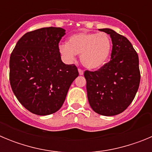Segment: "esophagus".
<instances>
[{
  "instance_id": "obj_1",
  "label": "esophagus",
  "mask_w": 152,
  "mask_h": 152,
  "mask_svg": "<svg viewBox=\"0 0 152 152\" xmlns=\"http://www.w3.org/2000/svg\"><path fill=\"white\" fill-rule=\"evenodd\" d=\"M78 73H79V75H84V71L79 68V69H78Z\"/></svg>"
}]
</instances>
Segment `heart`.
Wrapping results in <instances>:
<instances>
[{
    "label": "heart",
    "instance_id": "heart-1",
    "mask_svg": "<svg viewBox=\"0 0 152 152\" xmlns=\"http://www.w3.org/2000/svg\"><path fill=\"white\" fill-rule=\"evenodd\" d=\"M112 50V41L106 33L80 32L72 35L67 43L60 44L58 51L64 60L72 61L76 55L85 68L98 69L107 63Z\"/></svg>",
    "mask_w": 152,
    "mask_h": 152
}]
</instances>
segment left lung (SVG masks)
Wrapping results in <instances>:
<instances>
[{"instance_id": "8db88e82", "label": "left lung", "mask_w": 152, "mask_h": 152, "mask_svg": "<svg viewBox=\"0 0 152 152\" xmlns=\"http://www.w3.org/2000/svg\"><path fill=\"white\" fill-rule=\"evenodd\" d=\"M99 30L112 39L111 60L97 71L84 72L88 99L96 113L115 116L131 104L139 89V56L125 36L108 28Z\"/></svg>"}]
</instances>
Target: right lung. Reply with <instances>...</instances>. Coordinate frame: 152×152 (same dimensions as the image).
<instances>
[{
  "instance_id": "1",
  "label": "right lung",
  "mask_w": 152,
  "mask_h": 152,
  "mask_svg": "<svg viewBox=\"0 0 152 152\" xmlns=\"http://www.w3.org/2000/svg\"><path fill=\"white\" fill-rule=\"evenodd\" d=\"M65 35L60 27L26 33L17 42L10 58V82L19 102L39 116L57 112L68 89L78 76L75 64L62 62L58 43Z\"/></svg>"
}]
</instances>
